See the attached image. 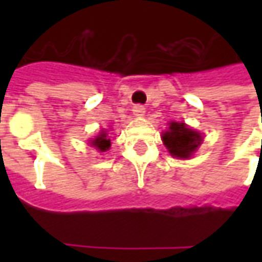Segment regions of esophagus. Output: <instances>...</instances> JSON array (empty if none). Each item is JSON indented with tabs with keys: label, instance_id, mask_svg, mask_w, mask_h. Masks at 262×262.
Wrapping results in <instances>:
<instances>
[{
	"label": "esophagus",
	"instance_id": "34e87169",
	"mask_svg": "<svg viewBox=\"0 0 262 262\" xmlns=\"http://www.w3.org/2000/svg\"><path fill=\"white\" fill-rule=\"evenodd\" d=\"M133 112H134V115L136 116H144V114H146V107L143 105H136L134 107H133Z\"/></svg>",
	"mask_w": 262,
	"mask_h": 262
}]
</instances>
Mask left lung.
Instances as JSON below:
<instances>
[{
  "instance_id": "1",
  "label": "left lung",
  "mask_w": 262,
  "mask_h": 262,
  "mask_svg": "<svg viewBox=\"0 0 262 262\" xmlns=\"http://www.w3.org/2000/svg\"><path fill=\"white\" fill-rule=\"evenodd\" d=\"M162 140L170 156L176 159H189L203 143V137L198 131L175 121L169 124V129L162 134Z\"/></svg>"
}]
</instances>
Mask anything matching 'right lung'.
<instances>
[{
  "mask_svg": "<svg viewBox=\"0 0 262 262\" xmlns=\"http://www.w3.org/2000/svg\"><path fill=\"white\" fill-rule=\"evenodd\" d=\"M92 146L96 147V150L99 151H106L111 148V138H107V133L102 131L99 136H96V138L92 140Z\"/></svg>",
  "mask_w": 262,
  "mask_h": 262,
  "instance_id": "right-lung-1",
  "label": "right lung"
}]
</instances>
